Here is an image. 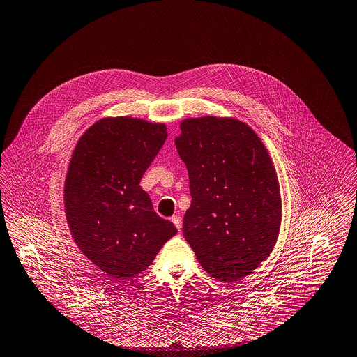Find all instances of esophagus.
Masks as SVG:
<instances>
[{
  "mask_svg": "<svg viewBox=\"0 0 357 357\" xmlns=\"http://www.w3.org/2000/svg\"><path fill=\"white\" fill-rule=\"evenodd\" d=\"M171 220H172V222L175 224V227L181 231V229H182V217H181V215H174Z\"/></svg>",
  "mask_w": 357,
  "mask_h": 357,
  "instance_id": "34e87169",
  "label": "esophagus"
}]
</instances>
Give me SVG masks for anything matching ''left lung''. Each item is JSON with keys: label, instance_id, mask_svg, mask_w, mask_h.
<instances>
[{"label": "left lung", "instance_id": "8db88e82", "mask_svg": "<svg viewBox=\"0 0 357 357\" xmlns=\"http://www.w3.org/2000/svg\"><path fill=\"white\" fill-rule=\"evenodd\" d=\"M176 150L192 204L183 236L213 278L236 282L273 252L282 218L280 182L257 133L229 116L186 118Z\"/></svg>", "mask_w": 357, "mask_h": 357}]
</instances>
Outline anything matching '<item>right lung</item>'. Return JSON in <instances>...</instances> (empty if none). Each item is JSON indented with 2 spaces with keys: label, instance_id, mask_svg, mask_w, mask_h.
<instances>
[{
  "label": "right lung",
  "instance_id": "right-lung-1",
  "mask_svg": "<svg viewBox=\"0 0 357 357\" xmlns=\"http://www.w3.org/2000/svg\"><path fill=\"white\" fill-rule=\"evenodd\" d=\"M165 123L132 116L94 122L77 140L65 186L79 250L112 280L135 278L178 229L158 217L140 179L167 139Z\"/></svg>",
  "mask_w": 357,
  "mask_h": 357
}]
</instances>
